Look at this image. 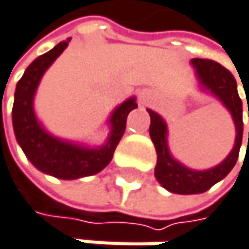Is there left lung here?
<instances>
[{
    "mask_svg": "<svg viewBox=\"0 0 249 249\" xmlns=\"http://www.w3.org/2000/svg\"><path fill=\"white\" fill-rule=\"evenodd\" d=\"M193 65L197 71V76L202 85L209 89L213 95H216L223 101L224 106L230 110L234 125H236V142L234 148L229 154V157L213 169L209 170H190L185 166L179 164L175 161L167 148V127L160 115L152 110L149 112L151 125L149 134L154 142L157 151V166H155V178L158 182L166 190L176 193V194H200L208 191L216 182L224 179L230 170L234 167L239 149L242 145V131H244V121H242V100L237 94V85L233 74L212 59H202L194 58ZM249 116V106H248ZM249 145V133H248Z\"/></svg>",
    "mask_w": 249,
    "mask_h": 249,
    "instance_id": "obj_1",
    "label": "left lung"
}]
</instances>
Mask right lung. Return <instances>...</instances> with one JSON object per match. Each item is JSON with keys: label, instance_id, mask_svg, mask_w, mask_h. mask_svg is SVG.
<instances>
[{"label": "right lung", "instance_id": "1", "mask_svg": "<svg viewBox=\"0 0 249 249\" xmlns=\"http://www.w3.org/2000/svg\"><path fill=\"white\" fill-rule=\"evenodd\" d=\"M69 41L70 40L61 41L52 51L40 55L30 64L22 79L18 82L12 110L15 134L28 160L38 170L59 179L91 176L106 167L113 157L124 131H125L128 113L137 107L136 98H130L124 101L113 112L110 118V137L106 145L100 149L80 148L47 134L36 119L33 98L43 73L64 52L65 47L69 46Z\"/></svg>", "mask_w": 249, "mask_h": 249}]
</instances>
